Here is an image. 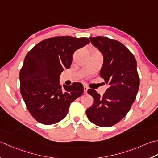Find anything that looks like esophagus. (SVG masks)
Segmentation results:
<instances>
[{
  "label": "esophagus",
  "instance_id": "34e87169",
  "mask_svg": "<svg viewBox=\"0 0 158 158\" xmlns=\"http://www.w3.org/2000/svg\"><path fill=\"white\" fill-rule=\"evenodd\" d=\"M88 89V88L87 87V86H83V93L87 94Z\"/></svg>",
  "mask_w": 158,
  "mask_h": 158
}]
</instances>
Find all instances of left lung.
<instances>
[{
    "mask_svg": "<svg viewBox=\"0 0 158 158\" xmlns=\"http://www.w3.org/2000/svg\"><path fill=\"white\" fill-rule=\"evenodd\" d=\"M89 40L103 55L100 76L110 88L103 97L94 89H88L94 103L86 114L96 125L112 127L127 115L136 98L140 85L137 62L131 52L117 40L101 36Z\"/></svg>",
    "mask_w": 158,
    "mask_h": 158,
    "instance_id": "left-lung-1",
    "label": "left lung"
}]
</instances>
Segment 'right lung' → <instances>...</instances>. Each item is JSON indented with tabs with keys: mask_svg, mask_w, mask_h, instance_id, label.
Returning a JSON list of instances; mask_svg holds the SVG:
<instances>
[{
	"mask_svg": "<svg viewBox=\"0 0 158 158\" xmlns=\"http://www.w3.org/2000/svg\"><path fill=\"white\" fill-rule=\"evenodd\" d=\"M88 43V38L52 37L27 54L20 71V89L27 110L38 122L52 125L61 121L72 102L82 95L81 83L62 86L60 75L64 68L70 67L75 51Z\"/></svg>",
	"mask_w": 158,
	"mask_h": 158,
	"instance_id": "1",
	"label": "right lung"
}]
</instances>
